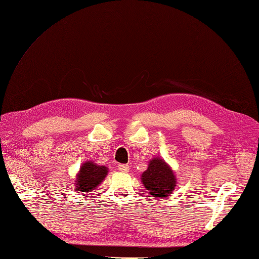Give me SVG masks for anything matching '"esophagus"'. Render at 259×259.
Returning a JSON list of instances; mask_svg holds the SVG:
<instances>
[{
    "label": "esophagus",
    "instance_id": "1",
    "mask_svg": "<svg viewBox=\"0 0 259 259\" xmlns=\"http://www.w3.org/2000/svg\"><path fill=\"white\" fill-rule=\"evenodd\" d=\"M117 167H119V169L121 171H124V173H127L128 169H130V166L127 165V164H119Z\"/></svg>",
    "mask_w": 259,
    "mask_h": 259
}]
</instances>
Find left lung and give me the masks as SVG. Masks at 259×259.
Returning a JSON list of instances; mask_svg holds the SVG:
<instances>
[{"instance_id":"left-lung-1","label":"left lung","mask_w":259,"mask_h":259,"mask_svg":"<svg viewBox=\"0 0 259 259\" xmlns=\"http://www.w3.org/2000/svg\"><path fill=\"white\" fill-rule=\"evenodd\" d=\"M142 182L153 198H165L175 190L176 176L168 164L155 156L148 164V168L142 174Z\"/></svg>"}]
</instances>
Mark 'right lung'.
I'll return each instance as SVG.
<instances>
[{
    "label": "right lung",
    "mask_w": 259,
    "mask_h": 259,
    "mask_svg": "<svg viewBox=\"0 0 259 259\" xmlns=\"http://www.w3.org/2000/svg\"><path fill=\"white\" fill-rule=\"evenodd\" d=\"M108 174V167L104 165H97L93 161L83 163L80 171L76 174L75 189L81 192H90L100 185Z\"/></svg>",
    "instance_id": "1"
}]
</instances>
